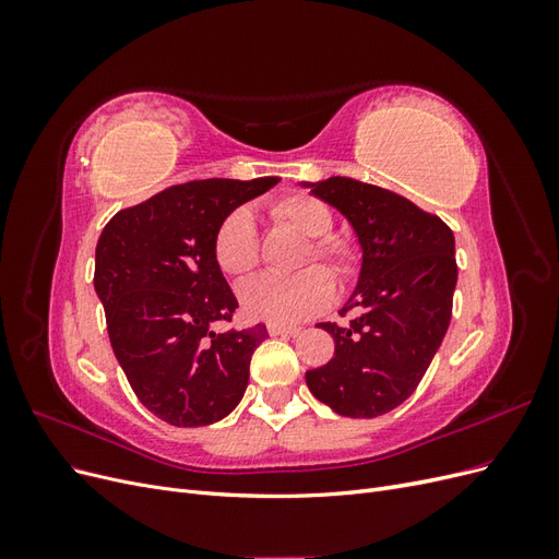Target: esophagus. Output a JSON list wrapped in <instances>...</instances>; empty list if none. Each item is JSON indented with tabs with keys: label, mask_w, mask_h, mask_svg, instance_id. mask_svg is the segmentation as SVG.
I'll return each mask as SVG.
<instances>
[{
	"label": "esophagus",
	"mask_w": 559,
	"mask_h": 559,
	"mask_svg": "<svg viewBox=\"0 0 559 559\" xmlns=\"http://www.w3.org/2000/svg\"><path fill=\"white\" fill-rule=\"evenodd\" d=\"M267 333L270 335H298L300 329L298 326H282V324H267Z\"/></svg>",
	"instance_id": "obj_1"
}]
</instances>
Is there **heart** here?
Returning a JSON list of instances; mask_svg holds the SVG:
<instances>
[{"mask_svg": "<svg viewBox=\"0 0 559 559\" xmlns=\"http://www.w3.org/2000/svg\"><path fill=\"white\" fill-rule=\"evenodd\" d=\"M270 214L280 224L300 233L310 242V259L324 263L333 275L349 273L352 257L347 247L331 238L333 214L324 202L292 193L273 202ZM216 265L230 277H245L259 263V233L249 210L230 212L214 233ZM333 298V282L324 270L312 267L294 277L261 275L251 280L242 294V308L249 317L270 321V324H296L324 310Z\"/></svg>", "mask_w": 559, "mask_h": 559, "instance_id": "obj_1", "label": "heart"}]
</instances>
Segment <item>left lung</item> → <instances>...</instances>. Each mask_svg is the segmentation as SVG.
<instances>
[{
  "label": "left lung",
  "instance_id": "obj_1",
  "mask_svg": "<svg viewBox=\"0 0 559 559\" xmlns=\"http://www.w3.org/2000/svg\"><path fill=\"white\" fill-rule=\"evenodd\" d=\"M352 226L361 247L349 324H319L335 354L308 370L312 396L343 417H380L408 399L441 347L456 286L454 235L415 202L349 177L300 181Z\"/></svg>",
  "mask_w": 559,
  "mask_h": 559
}]
</instances>
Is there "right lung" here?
<instances>
[{"label":"right lung","instance_id":"right-lung-1","mask_svg":"<svg viewBox=\"0 0 559 559\" xmlns=\"http://www.w3.org/2000/svg\"><path fill=\"white\" fill-rule=\"evenodd\" d=\"M277 177L170 186L118 212L95 249V294L111 349L146 411L173 427L224 419L245 396L263 324L216 333L238 308L214 259V233Z\"/></svg>","mask_w":559,"mask_h":559}]
</instances>
